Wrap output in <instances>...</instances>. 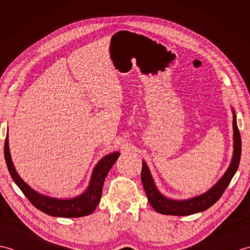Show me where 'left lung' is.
<instances>
[{"instance_id":"1","label":"left lung","mask_w":250,"mask_h":250,"mask_svg":"<svg viewBox=\"0 0 250 250\" xmlns=\"http://www.w3.org/2000/svg\"><path fill=\"white\" fill-rule=\"evenodd\" d=\"M233 114V155L225 174L217 182L213 187L208 189L206 192L200 195L193 196V198L186 200H174L169 199L167 196L162 194L160 190L157 188L155 180L152 178L150 169L148 167L146 162L143 160V167L141 179L143 187L145 189L147 199L149 201L152 208L156 211L163 215H173V216H189L200 211H204L209 208L219 200L222 193L225 192L226 188L229 186L231 179L234 176L237 171L238 164L241 160L242 152V143L241 134L237 128L236 115L235 111L232 108Z\"/></svg>"}]
</instances>
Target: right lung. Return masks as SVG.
Masks as SVG:
<instances>
[{
    "instance_id": "obj_1",
    "label": "right lung",
    "mask_w": 250,
    "mask_h": 250,
    "mask_svg": "<svg viewBox=\"0 0 250 250\" xmlns=\"http://www.w3.org/2000/svg\"><path fill=\"white\" fill-rule=\"evenodd\" d=\"M4 156L9 174L15 184L18 186L19 189L22 191L23 194L29 199V201L37 209H40L43 211V213L54 217L78 218V217L92 214L94 209L97 208V206L101 201V196H102V189L106 175L108 174L109 169L114 166L117 159L120 156V152H111L101 159V160L95 164L87 189L84 190L82 194L70 199H58L54 198V196L42 194L35 191L33 188H31L30 186L19 176V174L16 171L13 163L12 156H10L8 146V133L6 134V139H5Z\"/></svg>"
}]
</instances>
